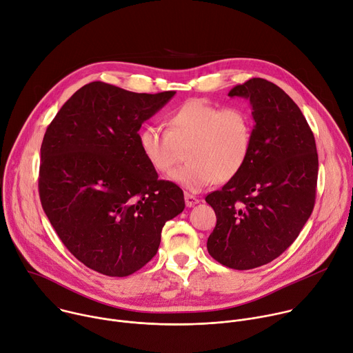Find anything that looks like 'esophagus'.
Returning <instances> with one entry per match:
<instances>
[{
  "label": "esophagus",
  "instance_id": "1",
  "mask_svg": "<svg viewBox=\"0 0 353 353\" xmlns=\"http://www.w3.org/2000/svg\"><path fill=\"white\" fill-rule=\"evenodd\" d=\"M185 203L188 208H192V206L199 203V199L196 196H193V194H190V193H185Z\"/></svg>",
  "mask_w": 353,
  "mask_h": 353
}]
</instances>
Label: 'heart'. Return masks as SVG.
Segmentation results:
<instances>
[{
	"mask_svg": "<svg viewBox=\"0 0 353 353\" xmlns=\"http://www.w3.org/2000/svg\"><path fill=\"white\" fill-rule=\"evenodd\" d=\"M168 130L145 125L139 133L140 148L150 165L168 174L183 159L188 164L170 176L189 192L227 182L237 176L248 161L254 125L240 106L220 108L205 99H189L168 116Z\"/></svg>",
	"mask_w": 353,
	"mask_h": 353,
	"instance_id": "b5f03b06",
	"label": "heart"
}]
</instances>
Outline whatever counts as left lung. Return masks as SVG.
I'll return each mask as SVG.
<instances>
[{"label":"left lung","mask_w":353,"mask_h":353,"mask_svg":"<svg viewBox=\"0 0 353 353\" xmlns=\"http://www.w3.org/2000/svg\"><path fill=\"white\" fill-rule=\"evenodd\" d=\"M228 97L250 99L254 137L241 172L206 196L217 217L208 251L227 268L247 270L297 239L314 209L319 154L300 108L278 85L251 78Z\"/></svg>","instance_id":"left-lung-1"}]
</instances>
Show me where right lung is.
I'll use <instances>...</instances> for the list:
<instances>
[{
	"instance_id": "obj_1",
	"label": "right lung",
	"mask_w": 353,
	"mask_h": 353,
	"mask_svg": "<svg viewBox=\"0 0 353 353\" xmlns=\"http://www.w3.org/2000/svg\"><path fill=\"white\" fill-rule=\"evenodd\" d=\"M175 91L137 94L94 81L57 112L41 147L39 194L65 248L92 270L123 278L157 254L164 224L185 209L140 148L141 125Z\"/></svg>"
}]
</instances>
